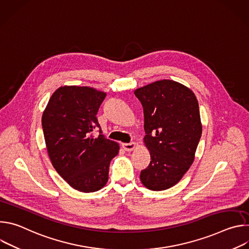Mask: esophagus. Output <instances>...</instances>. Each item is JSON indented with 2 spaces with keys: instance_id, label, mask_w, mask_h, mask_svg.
<instances>
[{
  "instance_id": "34e87169",
  "label": "esophagus",
  "mask_w": 249,
  "mask_h": 249,
  "mask_svg": "<svg viewBox=\"0 0 249 249\" xmlns=\"http://www.w3.org/2000/svg\"><path fill=\"white\" fill-rule=\"evenodd\" d=\"M122 147L125 151L127 152H131L136 148V144L135 143H129V144H122Z\"/></svg>"
}]
</instances>
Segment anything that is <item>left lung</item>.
<instances>
[{
    "mask_svg": "<svg viewBox=\"0 0 249 249\" xmlns=\"http://www.w3.org/2000/svg\"><path fill=\"white\" fill-rule=\"evenodd\" d=\"M144 109L145 145L151 162L140 178L148 189L165 190L189 169L202 135L198 100L185 86L158 81L135 90Z\"/></svg>",
    "mask_w": 249,
    "mask_h": 249,
    "instance_id": "1",
    "label": "left lung"
}]
</instances>
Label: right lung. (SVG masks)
<instances>
[{
  "label": "right lung",
  "instance_id": "right-lung-1",
  "mask_svg": "<svg viewBox=\"0 0 249 249\" xmlns=\"http://www.w3.org/2000/svg\"><path fill=\"white\" fill-rule=\"evenodd\" d=\"M105 92L65 86L50 97L42 128L50 160L62 178L81 192H94L108 180L109 164L119 145L106 139L96 118ZM100 129L94 138L92 132Z\"/></svg>",
  "mask_w": 249,
  "mask_h": 249
}]
</instances>
